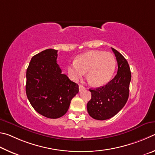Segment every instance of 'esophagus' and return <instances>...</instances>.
I'll return each instance as SVG.
<instances>
[{
	"mask_svg": "<svg viewBox=\"0 0 155 155\" xmlns=\"http://www.w3.org/2000/svg\"><path fill=\"white\" fill-rule=\"evenodd\" d=\"M85 89H86V88L83 85H82V84H80L79 85V91H80V92L84 90H85Z\"/></svg>",
	"mask_w": 155,
	"mask_h": 155,
	"instance_id": "obj_1",
	"label": "esophagus"
}]
</instances>
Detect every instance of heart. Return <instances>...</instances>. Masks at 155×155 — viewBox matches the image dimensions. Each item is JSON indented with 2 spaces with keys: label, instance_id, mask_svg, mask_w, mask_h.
Wrapping results in <instances>:
<instances>
[{
  "label": "heart",
  "instance_id": "b5f03b06",
  "mask_svg": "<svg viewBox=\"0 0 155 155\" xmlns=\"http://www.w3.org/2000/svg\"><path fill=\"white\" fill-rule=\"evenodd\" d=\"M116 61L112 54L102 51H89L80 54L69 64L67 72L71 79L78 81L88 72L87 80L94 86L110 82L114 74Z\"/></svg>",
  "mask_w": 155,
  "mask_h": 155
}]
</instances>
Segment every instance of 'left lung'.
I'll return each mask as SVG.
<instances>
[{
    "label": "left lung",
    "instance_id": "left-lung-1",
    "mask_svg": "<svg viewBox=\"0 0 155 155\" xmlns=\"http://www.w3.org/2000/svg\"><path fill=\"white\" fill-rule=\"evenodd\" d=\"M118 62L117 74L106 85L89 89L91 99L87 104V110L92 118L104 120L120 112L129 98L131 73L128 62L118 51L112 48Z\"/></svg>",
    "mask_w": 155,
    "mask_h": 155
}]
</instances>
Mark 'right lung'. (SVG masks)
Here are the masks:
<instances>
[{"label":"right lung","mask_w":155,"mask_h":155,"mask_svg":"<svg viewBox=\"0 0 155 155\" xmlns=\"http://www.w3.org/2000/svg\"><path fill=\"white\" fill-rule=\"evenodd\" d=\"M57 52L47 49L36 54L26 70V93L30 104L41 115L54 119L67 113L79 92L78 84L62 73L56 62Z\"/></svg>","instance_id":"right-lung-1"}]
</instances>
